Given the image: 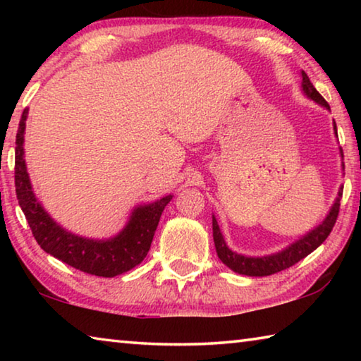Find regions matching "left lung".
<instances>
[{
	"label": "left lung",
	"mask_w": 361,
	"mask_h": 361,
	"mask_svg": "<svg viewBox=\"0 0 361 361\" xmlns=\"http://www.w3.org/2000/svg\"><path fill=\"white\" fill-rule=\"evenodd\" d=\"M301 78H302V82H301L302 94L307 97V99L319 103L320 106H323L329 111V105L326 103V100L317 92V89L314 87L309 76L305 75L304 71H301ZM333 130H334V135L338 137V129H336L334 121H333ZM339 154H341V159H344V154H342L341 148H339ZM341 167L344 170V162L341 164ZM342 188L344 186H339L338 195H336L331 209H329L325 219H323L319 226H315L314 229L305 232L302 237H299L298 240L290 243L288 247L280 250V252L264 255V256H247L231 250L224 240L215 215H212L213 242H215L218 258L221 259L223 264L228 266L231 271L242 274V276H248V277L272 276V274H277L280 271H285V269L291 267L293 264H296L298 261H301L302 258H305V256L312 253L315 248H319L322 243L326 240V237L329 235V232H331L333 226L336 223V218H338L341 197H342Z\"/></svg>",
	"instance_id": "left-lung-1"
}]
</instances>
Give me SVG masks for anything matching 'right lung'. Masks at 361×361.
Masks as SVG:
<instances>
[{"label": "right lung", "instance_id": "obj_1", "mask_svg": "<svg viewBox=\"0 0 361 361\" xmlns=\"http://www.w3.org/2000/svg\"><path fill=\"white\" fill-rule=\"evenodd\" d=\"M27 118L28 108L23 109L16 137V192L38 245L65 264L99 277H116L138 266L148 255L159 219L173 195L137 205L124 228L109 239L73 234L54 221L33 192L23 149Z\"/></svg>", "mask_w": 361, "mask_h": 361}]
</instances>
